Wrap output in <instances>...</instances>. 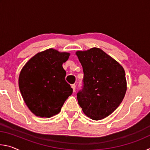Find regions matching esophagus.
<instances>
[{
  "instance_id": "1",
  "label": "esophagus",
  "mask_w": 150,
  "mask_h": 150,
  "mask_svg": "<svg viewBox=\"0 0 150 150\" xmlns=\"http://www.w3.org/2000/svg\"><path fill=\"white\" fill-rule=\"evenodd\" d=\"M71 88H73V92H75V88H76V85H75V84H73V85H71Z\"/></svg>"
}]
</instances>
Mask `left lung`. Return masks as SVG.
Instances as JSON below:
<instances>
[{
    "instance_id": "left-lung-1",
    "label": "left lung",
    "mask_w": 150,
    "mask_h": 150,
    "mask_svg": "<svg viewBox=\"0 0 150 150\" xmlns=\"http://www.w3.org/2000/svg\"><path fill=\"white\" fill-rule=\"evenodd\" d=\"M76 54L84 74L82 88L77 94L78 103L83 112L93 120L107 117L118 107L126 94L125 71L98 48Z\"/></svg>"
}]
</instances>
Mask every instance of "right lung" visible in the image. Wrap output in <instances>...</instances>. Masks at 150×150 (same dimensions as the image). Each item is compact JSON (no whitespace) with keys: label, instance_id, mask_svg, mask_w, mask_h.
<instances>
[{"label":"right lung","instance_id":"right-lung-1","mask_svg":"<svg viewBox=\"0 0 150 150\" xmlns=\"http://www.w3.org/2000/svg\"><path fill=\"white\" fill-rule=\"evenodd\" d=\"M69 53L50 49L31 58L20 72L19 88L28 107L35 116L50 118L57 115L72 88L66 82L62 67Z\"/></svg>","mask_w":150,"mask_h":150}]
</instances>
